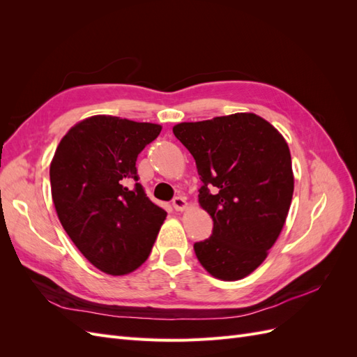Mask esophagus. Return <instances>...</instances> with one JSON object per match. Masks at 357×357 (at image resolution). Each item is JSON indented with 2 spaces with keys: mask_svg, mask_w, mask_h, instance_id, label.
I'll return each instance as SVG.
<instances>
[{
  "mask_svg": "<svg viewBox=\"0 0 357 357\" xmlns=\"http://www.w3.org/2000/svg\"><path fill=\"white\" fill-rule=\"evenodd\" d=\"M172 207H174L177 211H185L189 207V204H188L186 198L176 197L174 199H172Z\"/></svg>",
  "mask_w": 357,
  "mask_h": 357,
  "instance_id": "obj_1",
  "label": "esophagus"
}]
</instances>
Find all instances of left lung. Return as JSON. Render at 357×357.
Masks as SVG:
<instances>
[{"instance_id":"obj_1","label":"left lung","mask_w":357,"mask_h":357,"mask_svg":"<svg viewBox=\"0 0 357 357\" xmlns=\"http://www.w3.org/2000/svg\"><path fill=\"white\" fill-rule=\"evenodd\" d=\"M197 162L198 202L213 235L195 243L205 271L235 282L261 265L286 223L294 171L284 137L261 116L235 113L172 128Z\"/></svg>"}]
</instances>
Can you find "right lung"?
<instances>
[{"mask_svg":"<svg viewBox=\"0 0 357 357\" xmlns=\"http://www.w3.org/2000/svg\"><path fill=\"white\" fill-rule=\"evenodd\" d=\"M162 126L98 114L62 137L50 162L52 199L61 225L88 261L110 275L135 271L149 257L167 213L138 180L139 152Z\"/></svg>","mask_w":357,"mask_h":357,"instance_id":"1","label":"right lung"}]
</instances>
